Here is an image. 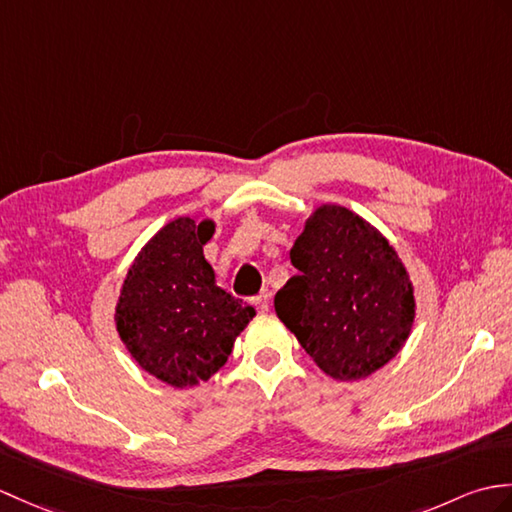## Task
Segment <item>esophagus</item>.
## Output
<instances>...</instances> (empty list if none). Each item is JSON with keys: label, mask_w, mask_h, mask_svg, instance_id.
I'll use <instances>...</instances> for the list:
<instances>
[{"label": "esophagus", "mask_w": 512, "mask_h": 512, "mask_svg": "<svg viewBox=\"0 0 512 512\" xmlns=\"http://www.w3.org/2000/svg\"><path fill=\"white\" fill-rule=\"evenodd\" d=\"M270 299H272V294L266 290V292H261V294H257L255 299H253V303H255V307L257 310L264 314V312H268V307H270Z\"/></svg>", "instance_id": "34e87169"}]
</instances>
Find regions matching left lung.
I'll return each instance as SVG.
<instances>
[{"instance_id":"left-lung-1","label":"left lung","mask_w":512,"mask_h":512,"mask_svg":"<svg viewBox=\"0 0 512 512\" xmlns=\"http://www.w3.org/2000/svg\"><path fill=\"white\" fill-rule=\"evenodd\" d=\"M290 259L299 275L277 292L275 310L327 375L353 382L395 358L414 323V294L382 233L349 209L323 205Z\"/></svg>"}]
</instances>
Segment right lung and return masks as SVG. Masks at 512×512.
Returning <instances> with one entry per match:
<instances>
[{
  "label": "right lung",
  "mask_w": 512,
  "mask_h": 512,
  "mask_svg": "<svg viewBox=\"0 0 512 512\" xmlns=\"http://www.w3.org/2000/svg\"><path fill=\"white\" fill-rule=\"evenodd\" d=\"M213 222L176 218L141 248L115 310V325L137 364L185 388L218 373L255 307L216 285L202 255Z\"/></svg>",
  "instance_id": "1"
}]
</instances>
